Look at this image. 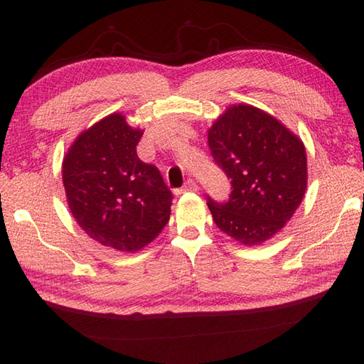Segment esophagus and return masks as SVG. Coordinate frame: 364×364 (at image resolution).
<instances>
[{
  "mask_svg": "<svg viewBox=\"0 0 364 364\" xmlns=\"http://www.w3.org/2000/svg\"><path fill=\"white\" fill-rule=\"evenodd\" d=\"M183 192H197L198 191V184L194 180H188L184 183V186L181 189Z\"/></svg>",
  "mask_w": 364,
  "mask_h": 364,
  "instance_id": "obj_1",
  "label": "esophagus"
}]
</instances>
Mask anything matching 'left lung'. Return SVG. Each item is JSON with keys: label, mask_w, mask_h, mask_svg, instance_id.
<instances>
[{"label": "left lung", "mask_w": 364, "mask_h": 364, "mask_svg": "<svg viewBox=\"0 0 364 364\" xmlns=\"http://www.w3.org/2000/svg\"><path fill=\"white\" fill-rule=\"evenodd\" d=\"M208 145L233 186L225 205L208 202L215 225L247 247L269 241L305 196L308 167L301 139L274 115L239 103L215 119Z\"/></svg>", "instance_id": "8db88e82"}]
</instances>
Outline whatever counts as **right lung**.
Listing matches in <instances>:
<instances>
[{
    "label": "right lung",
    "mask_w": 364,
    "mask_h": 364,
    "mask_svg": "<svg viewBox=\"0 0 364 364\" xmlns=\"http://www.w3.org/2000/svg\"><path fill=\"white\" fill-rule=\"evenodd\" d=\"M144 129L112 112L81 131L63 159L70 213L89 237L117 252L142 250L170 219L172 192L137 158Z\"/></svg>",
    "instance_id": "add662e5"
}]
</instances>
